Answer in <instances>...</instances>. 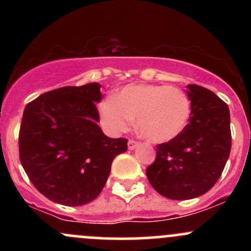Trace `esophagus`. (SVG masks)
<instances>
[{
	"mask_svg": "<svg viewBox=\"0 0 251 251\" xmlns=\"http://www.w3.org/2000/svg\"><path fill=\"white\" fill-rule=\"evenodd\" d=\"M138 142H135V140H133V139H129L128 140V143H127V146H128V150H134L135 148H137L138 146Z\"/></svg>",
	"mask_w": 251,
	"mask_h": 251,
	"instance_id": "esophagus-1",
	"label": "esophagus"
}]
</instances>
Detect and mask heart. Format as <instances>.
Segmentation results:
<instances>
[{
	"instance_id": "b5f03b06",
	"label": "heart",
	"mask_w": 251,
	"mask_h": 251,
	"mask_svg": "<svg viewBox=\"0 0 251 251\" xmlns=\"http://www.w3.org/2000/svg\"><path fill=\"white\" fill-rule=\"evenodd\" d=\"M100 120L108 133L128 131L137 117L139 131L152 142L166 143L183 133L191 116V100L177 86H125L100 103Z\"/></svg>"
}]
</instances>
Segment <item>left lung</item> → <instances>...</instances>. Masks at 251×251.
Returning <instances> with one entry per match:
<instances>
[{
  "label": "left lung",
  "instance_id": "left-lung-1",
  "mask_svg": "<svg viewBox=\"0 0 251 251\" xmlns=\"http://www.w3.org/2000/svg\"><path fill=\"white\" fill-rule=\"evenodd\" d=\"M191 116L183 133L157 145L146 169L150 184L170 200H191L208 192L221 177L231 150L229 107L214 92L188 85Z\"/></svg>",
  "mask_w": 251,
  "mask_h": 251
}]
</instances>
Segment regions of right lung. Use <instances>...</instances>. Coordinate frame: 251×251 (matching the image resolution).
Instances as JSON below:
<instances>
[{
	"instance_id": "right-lung-1",
	"label": "right lung",
	"mask_w": 251,
	"mask_h": 251,
	"mask_svg": "<svg viewBox=\"0 0 251 251\" xmlns=\"http://www.w3.org/2000/svg\"><path fill=\"white\" fill-rule=\"evenodd\" d=\"M100 85L66 86L25 106L19 133L20 160L37 191L67 206L99 196L127 139L106 137L98 125Z\"/></svg>"
}]
</instances>
